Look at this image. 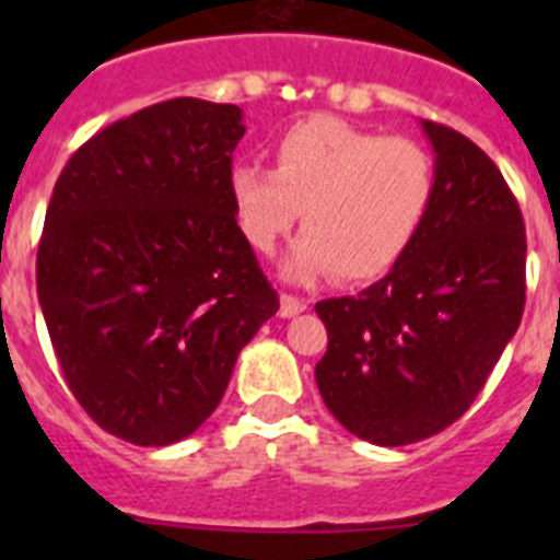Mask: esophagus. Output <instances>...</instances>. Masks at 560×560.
<instances>
[{"instance_id": "esophagus-1", "label": "esophagus", "mask_w": 560, "mask_h": 560, "mask_svg": "<svg viewBox=\"0 0 560 560\" xmlns=\"http://www.w3.org/2000/svg\"><path fill=\"white\" fill-rule=\"evenodd\" d=\"M308 308V303H305L303 296H294V294H283L280 296V316H296V314H303V311Z\"/></svg>"}]
</instances>
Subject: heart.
Listing matches in <instances>:
<instances>
[{
    "label": "heart",
    "instance_id": "obj_1",
    "mask_svg": "<svg viewBox=\"0 0 560 560\" xmlns=\"http://www.w3.org/2000/svg\"><path fill=\"white\" fill-rule=\"evenodd\" d=\"M434 160L404 137L364 131L328 114L296 122L277 140L275 171L241 162L230 199L241 232L271 252L296 219L303 237L289 257L294 277L330 275L364 283L393 269L427 224Z\"/></svg>",
    "mask_w": 560,
    "mask_h": 560
}]
</instances>
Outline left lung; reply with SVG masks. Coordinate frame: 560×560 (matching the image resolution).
Here are the masks:
<instances>
[{
  "label": "left lung",
  "mask_w": 560,
  "mask_h": 560,
  "mask_svg": "<svg viewBox=\"0 0 560 560\" xmlns=\"http://www.w3.org/2000/svg\"><path fill=\"white\" fill-rule=\"evenodd\" d=\"M423 131L438 173L423 230L378 283L316 303L328 330L316 387L375 446H409L463 418L524 311L516 196L468 137L432 120Z\"/></svg>",
  "instance_id": "8db88e82"
}]
</instances>
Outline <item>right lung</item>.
<instances>
[{
  "instance_id": "add662e5",
  "label": "right lung",
  "mask_w": 560,
  "mask_h": 560,
  "mask_svg": "<svg viewBox=\"0 0 560 560\" xmlns=\"http://www.w3.org/2000/svg\"><path fill=\"white\" fill-rule=\"evenodd\" d=\"M241 108L173 97L112 122L61 171L36 257L49 341L97 427L179 443L277 314L230 199Z\"/></svg>"
}]
</instances>
